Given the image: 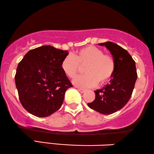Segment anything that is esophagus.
I'll return each mask as SVG.
<instances>
[{"instance_id":"obj_1","label":"esophagus","mask_w":154,"mask_h":154,"mask_svg":"<svg viewBox=\"0 0 154 154\" xmlns=\"http://www.w3.org/2000/svg\"><path fill=\"white\" fill-rule=\"evenodd\" d=\"M78 90H79V91H80L81 93L82 94L86 91V89H84V88H78Z\"/></svg>"}]
</instances>
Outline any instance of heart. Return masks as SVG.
Segmentation results:
<instances>
[{
  "mask_svg": "<svg viewBox=\"0 0 154 154\" xmlns=\"http://www.w3.org/2000/svg\"><path fill=\"white\" fill-rule=\"evenodd\" d=\"M84 75H78L73 84L82 88L93 87L98 84L107 82L115 70V61L112 56L104 54L102 49L89 45L79 50L75 53L68 55L61 63V68L68 77L73 79L80 66H85Z\"/></svg>",
  "mask_w": 154,
  "mask_h": 154,
  "instance_id": "obj_1",
  "label": "heart"
}]
</instances>
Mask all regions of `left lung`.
<instances>
[{"instance_id":"left-lung-1","label":"left lung","mask_w":154,"mask_h":154,"mask_svg":"<svg viewBox=\"0 0 154 154\" xmlns=\"http://www.w3.org/2000/svg\"><path fill=\"white\" fill-rule=\"evenodd\" d=\"M99 45L109 50L116 66L110 84L95 91V99L88 103V106L103 115H111L124 107L130 100L138 75L134 60L127 50L111 42Z\"/></svg>"}]
</instances>
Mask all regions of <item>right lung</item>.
Returning a JSON list of instances; mask_svg holds the SVG:
<instances>
[{
	"label": "right lung",
	"instance_id": "obj_1",
	"mask_svg": "<svg viewBox=\"0 0 154 154\" xmlns=\"http://www.w3.org/2000/svg\"><path fill=\"white\" fill-rule=\"evenodd\" d=\"M67 50L45 45L31 50L19 63L15 83L23 107L34 116L51 115L62 106L72 84L61 68Z\"/></svg>",
	"mask_w": 154,
	"mask_h": 154
}]
</instances>
